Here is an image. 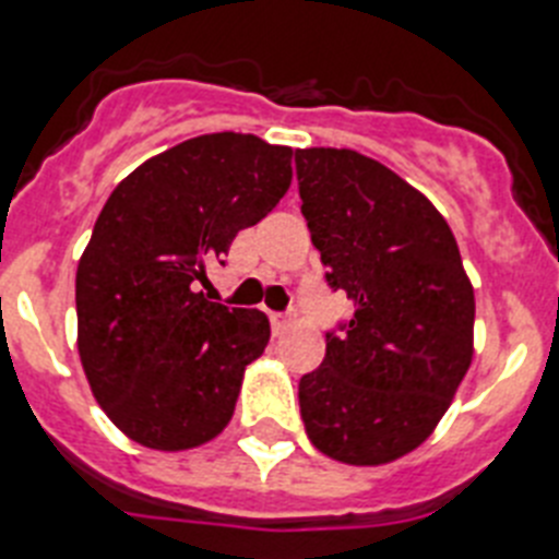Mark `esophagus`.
<instances>
[{
  "instance_id": "1",
  "label": "esophagus",
  "mask_w": 559,
  "mask_h": 559,
  "mask_svg": "<svg viewBox=\"0 0 559 559\" xmlns=\"http://www.w3.org/2000/svg\"><path fill=\"white\" fill-rule=\"evenodd\" d=\"M289 314L286 312H270V323H273V332L275 334H284L286 326H289Z\"/></svg>"
}]
</instances>
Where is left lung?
Listing matches in <instances>:
<instances>
[{"instance_id":"obj_1","label":"left lung","mask_w":559,"mask_h":559,"mask_svg":"<svg viewBox=\"0 0 559 559\" xmlns=\"http://www.w3.org/2000/svg\"><path fill=\"white\" fill-rule=\"evenodd\" d=\"M295 174L329 286L354 300L300 377V419L329 459L388 464L433 433L473 362V284L444 216L382 163L298 148Z\"/></svg>"}]
</instances>
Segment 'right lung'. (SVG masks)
<instances>
[{
    "mask_svg": "<svg viewBox=\"0 0 559 559\" xmlns=\"http://www.w3.org/2000/svg\"><path fill=\"white\" fill-rule=\"evenodd\" d=\"M293 182V148L202 134L145 159L106 199L78 261V354L92 394L129 439L191 450L219 436L270 320L197 293L236 233Z\"/></svg>",
    "mask_w": 559,
    "mask_h": 559,
    "instance_id": "1",
    "label": "right lung"
}]
</instances>
